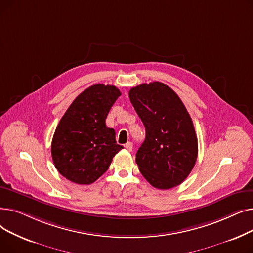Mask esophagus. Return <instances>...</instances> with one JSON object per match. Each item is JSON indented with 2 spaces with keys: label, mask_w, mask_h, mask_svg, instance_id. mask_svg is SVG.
I'll use <instances>...</instances> for the list:
<instances>
[{
  "label": "esophagus",
  "mask_w": 253,
  "mask_h": 253,
  "mask_svg": "<svg viewBox=\"0 0 253 253\" xmlns=\"http://www.w3.org/2000/svg\"><path fill=\"white\" fill-rule=\"evenodd\" d=\"M124 147L126 148V150H127V151L131 152V151H132V149H133V143H132L131 141H128L127 143H125Z\"/></svg>",
  "instance_id": "obj_1"
}]
</instances>
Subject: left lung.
I'll list each match as a JSON object with an SVG mask.
<instances>
[{"label": "left lung", "mask_w": 253, "mask_h": 253, "mask_svg": "<svg viewBox=\"0 0 253 253\" xmlns=\"http://www.w3.org/2000/svg\"><path fill=\"white\" fill-rule=\"evenodd\" d=\"M129 97L145 128L135 159L140 173L157 189L176 187L197 161L198 139L191 116L176 93L161 82L131 88Z\"/></svg>", "instance_id": "8db88e82"}]
</instances>
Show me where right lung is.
I'll return each mask as SVG.
<instances>
[{
	"instance_id": "1",
	"label": "right lung",
	"mask_w": 253,
	"mask_h": 253,
	"mask_svg": "<svg viewBox=\"0 0 253 253\" xmlns=\"http://www.w3.org/2000/svg\"><path fill=\"white\" fill-rule=\"evenodd\" d=\"M121 95L113 85H92L72 102L53 135L51 155L59 173L75 183L90 184L109 169L123 147L105 125L108 114Z\"/></svg>"
}]
</instances>
